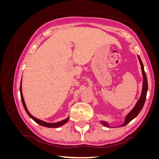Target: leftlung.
Segmentation results:
<instances>
[{"label": "left lung", "instance_id": "8db88e82", "mask_svg": "<svg viewBox=\"0 0 159 159\" xmlns=\"http://www.w3.org/2000/svg\"><path fill=\"white\" fill-rule=\"evenodd\" d=\"M138 56L139 62H140L141 66V70H142V74H143V78L142 92H141L140 98H139V100L137 101L136 105H134V107L133 108V109L127 114L125 118L124 123L122 125H119V127H123L125 125H126L128 124L130 121H132L133 119L135 118L138 115V114L140 113L142 108L143 107V105H144V104H145V100H146L147 93V90H148L147 78V75H146V74L145 72V70H144V66L143 64V62L140 58V57H139V56ZM101 123H102L103 125L107 127H110L109 123L107 121H101Z\"/></svg>", "mask_w": 159, "mask_h": 159}]
</instances>
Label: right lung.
<instances>
[{
  "label": "right lung",
  "mask_w": 159,
  "mask_h": 159,
  "mask_svg": "<svg viewBox=\"0 0 159 159\" xmlns=\"http://www.w3.org/2000/svg\"><path fill=\"white\" fill-rule=\"evenodd\" d=\"M20 97H21V100H22V104H23V106H24V108H25L26 112L27 113V114L28 115V116H29L31 119H32L36 123L42 126H44V127H50V128H57L59 127H61L63 125H64L65 123H66L69 120V117H67L66 119L64 120H62V121H58V122H56V123H47V122H45L44 121H42V120L40 119H38L36 117H34V116H32V115L29 113V111H28V109L26 106V104H25V99H24V98H23V95H22V80H21V82H20Z\"/></svg>",
  "instance_id": "add662e5"
}]
</instances>
